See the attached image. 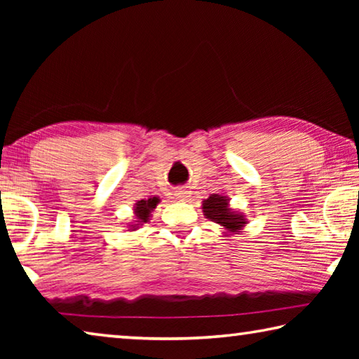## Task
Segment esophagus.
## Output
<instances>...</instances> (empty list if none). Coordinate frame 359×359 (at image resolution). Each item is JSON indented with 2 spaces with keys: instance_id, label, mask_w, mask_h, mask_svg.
I'll return each mask as SVG.
<instances>
[{
  "instance_id": "34e87169",
  "label": "esophagus",
  "mask_w": 359,
  "mask_h": 359,
  "mask_svg": "<svg viewBox=\"0 0 359 359\" xmlns=\"http://www.w3.org/2000/svg\"><path fill=\"white\" fill-rule=\"evenodd\" d=\"M175 196H177V199H180V201H184V199H187V193L184 190H179L175 191Z\"/></svg>"
}]
</instances>
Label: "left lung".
I'll return each mask as SVG.
<instances>
[{
	"label": "left lung",
	"mask_w": 359,
	"mask_h": 359,
	"mask_svg": "<svg viewBox=\"0 0 359 359\" xmlns=\"http://www.w3.org/2000/svg\"><path fill=\"white\" fill-rule=\"evenodd\" d=\"M203 212L205 218L223 226L226 236L241 233L247 224L245 215H242L239 210L231 209L229 198L223 194H210L208 199H204Z\"/></svg>",
	"instance_id": "obj_1"
}]
</instances>
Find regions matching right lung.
<instances>
[{
	"instance_id": "add662e5",
	"label": "right lung",
	"mask_w": 359,
	"mask_h": 359,
	"mask_svg": "<svg viewBox=\"0 0 359 359\" xmlns=\"http://www.w3.org/2000/svg\"><path fill=\"white\" fill-rule=\"evenodd\" d=\"M158 203H160V198L158 196H151V198H147V199H141V201H137L135 204V218L136 220L133 222L131 224H128L130 231H136L139 226H142L144 223H147L150 220L151 217V212H154V209L158 205Z\"/></svg>"
}]
</instances>
